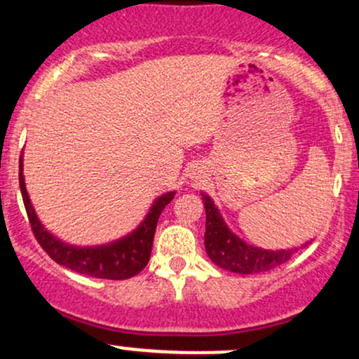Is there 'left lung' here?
Returning a JSON list of instances; mask_svg holds the SVG:
<instances>
[{
	"label": "left lung",
	"instance_id": "obj_1",
	"mask_svg": "<svg viewBox=\"0 0 359 359\" xmlns=\"http://www.w3.org/2000/svg\"><path fill=\"white\" fill-rule=\"evenodd\" d=\"M201 196H203L205 208V251L212 263H216L219 269L241 275L263 273V271L277 269L278 265L288 262L292 255L297 253L299 248L273 251L246 245L226 226L211 197L205 194H201ZM307 245L309 243L304 246Z\"/></svg>",
	"mask_w": 359,
	"mask_h": 359
}]
</instances>
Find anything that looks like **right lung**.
Masks as SVG:
<instances>
[{"instance_id": "obj_1", "label": "right lung", "mask_w": 359, "mask_h": 359, "mask_svg": "<svg viewBox=\"0 0 359 359\" xmlns=\"http://www.w3.org/2000/svg\"><path fill=\"white\" fill-rule=\"evenodd\" d=\"M20 191H22L23 204L27 209L32 231H34L39 245L45 250V253L53 262H57L62 266H67L77 273L108 280L131 278L145 269L148 259H150L156 222H158L160 214L165 209V205L175 196L174 191L160 196L150 208L142 224L121 240L101 246H74L60 241L59 238L48 233L36 217L27 187H25L23 156H20Z\"/></svg>"}]
</instances>
